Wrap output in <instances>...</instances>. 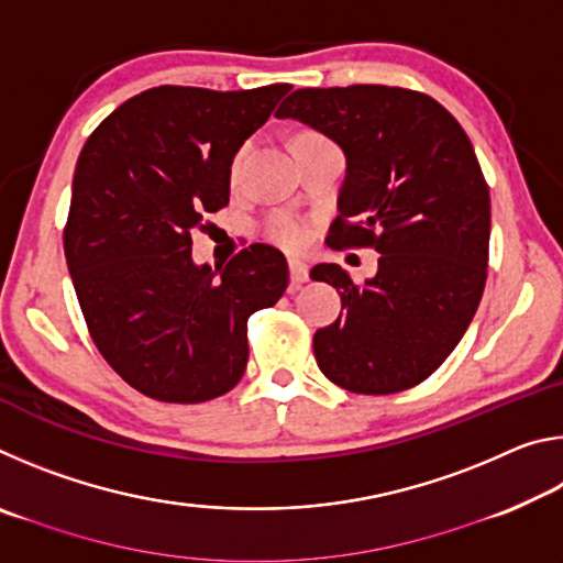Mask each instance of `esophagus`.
I'll use <instances>...</instances> for the list:
<instances>
[{
	"instance_id": "esophagus-1",
	"label": "esophagus",
	"mask_w": 563,
	"mask_h": 563,
	"mask_svg": "<svg viewBox=\"0 0 563 563\" xmlns=\"http://www.w3.org/2000/svg\"><path fill=\"white\" fill-rule=\"evenodd\" d=\"M310 278V268L302 261H290V280L292 285H302Z\"/></svg>"
}]
</instances>
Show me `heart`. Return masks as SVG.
Listing matches in <instances>:
<instances>
[{
    "instance_id": "b5f03b06",
    "label": "heart",
    "mask_w": 563,
    "mask_h": 563,
    "mask_svg": "<svg viewBox=\"0 0 563 563\" xmlns=\"http://www.w3.org/2000/svg\"><path fill=\"white\" fill-rule=\"evenodd\" d=\"M265 231H268L271 241H275L283 247H300L305 241H308V228H305V223H300L298 218H292L288 213L273 216Z\"/></svg>"
}]
</instances>
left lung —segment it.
I'll use <instances>...</instances> for the list:
<instances>
[{
    "mask_svg": "<svg viewBox=\"0 0 563 563\" xmlns=\"http://www.w3.org/2000/svg\"><path fill=\"white\" fill-rule=\"evenodd\" d=\"M275 117L345 154L328 245L379 253L362 285L335 263L310 271L345 308L312 338L318 367L360 395L419 385L462 340L487 280L492 208L472 141L432 97L379 84L298 89Z\"/></svg>",
    "mask_w": 563,
    "mask_h": 563,
    "instance_id": "left-lung-1",
    "label": "left lung"
}]
</instances>
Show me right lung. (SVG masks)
I'll list each match as a JSON object with an SVG mask.
<instances>
[{"mask_svg":"<svg viewBox=\"0 0 563 563\" xmlns=\"http://www.w3.org/2000/svg\"><path fill=\"white\" fill-rule=\"evenodd\" d=\"M290 84L148 89L99 123L76 161L64 253L93 342L126 383L196 405L238 385L247 318L288 288L278 247L225 268L194 263L190 233L228 206L231 166Z\"/></svg>","mask_w":563,"mask_h":563,"instance_id":"right-lung-1","label":"right lung"}]
</instances>
